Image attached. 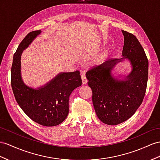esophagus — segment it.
<instances>
[{"instance_id": "34e87169", "label": "esophagus", "mask_w": 160, "mask_h": 160, "mask_svg": "<svg viewBox=\"0 0 160 160\" xmlns=\"http://www.w3.org/2000/svg\"><path fill=\"white\" fill-rule=\"evenodd\" d=\"M81 78H82V84H83L84 85H85V84H87V82H88V80H87V78H86V76H85L84 75L82 74V76H81Z\"/></svg>"}]
</instances>
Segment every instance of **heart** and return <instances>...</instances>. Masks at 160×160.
Masks as SVG:
<instances>
[{
	"label": "heart",
	"instance_id": "1",
	"mask_svg": "<svg viewBox=\"0 0 160 160\" xmlns=\"http://www.w3.org/2000/svg\"><path fill=\"white\" fill-rule=\"evenodd\" d=\"M105 56H106V52H102L101 54L99 57H98V58H97V61H98V62H101V61H103V60L105 59Z\"/></svg>",
	"mask_w": 160,
	"mask_h": 160
}]
</instances>
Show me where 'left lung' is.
Segmentation results:
<instances>
[{
  "label": "left lung",
  "instance_id": "1",
  "mask_svg": "<svg viewBox=\"0 0 160 160\" xmlns=\"http://www.w3.org/2000/svg\"><path fill=\"white\" fill-rule=\"evenodd\" d=\"M122 32V58L105 61L86 73L97 116L108 125L119 124L134 115L145 97L148 80L149 62L144 49L136 36ZM126 60L130 63V73L116 75L114 69Z\"/></svg>",
  "mask_w": 160,
  "mask_h": 160
}]
</instances>
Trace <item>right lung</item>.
<instances>
[{
  "mask_svg": "<svg viewBox=\"0 0 160 160\" xmlns=\"http://www.w3.org/2000/svg\"><path fill=\"white\" fill-rule=\"evenodd\" d=\"M42 31L30 32L19 44L11 67V87L16 101L30 119L44 126L62 123L69 113V99L80 87V72H60L48 82L34 88L26 85L21 76V56Z\"/></svg>",
  "mask_w": 160,
  "mask_h": 160,
  "instance_id": "1",
  "label": "right lung"
}]
</instances>
